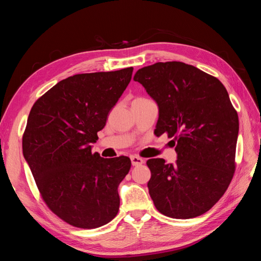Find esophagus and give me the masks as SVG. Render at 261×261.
I'll list each match as a JSON object with an SVG mask.
<instances>
[{
  "mask_svg": "<svg viewBox=\"0 0 261 261\" xmlns=\"http://www.w3.org/2000/svg\"><path fill=\"white\" fill-rule=\"evenodd\" d=\"M130 160H132V164L134 165V167H138V165H141L144 163V160L141 159L140 156H137V155L130 156Z\"/></svg>",
  "mask_w": 261,
  "mask_h": 261,
  "instance_id": "1",
  "label": "esophagus"
}]
</instances>
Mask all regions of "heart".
Wrapping results in <instances>:
<instances>
[{
  "mask_svg": "<svg viewBox=\"0 0 261 261\" xmlns=\"http://www.w3.org/2000/svg\"><path fill=\"white\" fill-rule=\"evenodd\" d=\"M145 98H138V99H136V100H144Z\"/></svg>",
  "mask_w": 261,
  "mask_h": 261,
  "instance_id": "heart-1",
  "label": "heart"
}]
</instances>
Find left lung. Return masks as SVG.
<instances>
[{"label":"left lung","instance_id":"left-lung-1","mask_svg":"<svg viewBox=\"0 0 261 261\" xmlns=\"http://www.w3.org/2000/svg\"><path fill=\"white\" fill-rule=\"evenodd\" d=\"M159 107L155 136L168 134L176 163L149 159V194L156 210L174 219L203 215L219 201L235 172L239 116L217 77L181 62H159L137 70Z\"/></svg>","mask_w":261,"mask_h":261}]
</instances>
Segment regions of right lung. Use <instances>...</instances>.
Returning <instances> with one entry per match:
<instances>
[{
  "label": "right lung",
  "mask_w": 261,
  "mask_h": 261,
  "mask_svg": "<svg viewBox=\"0 0 261 261\" xmlns=\"http://www.w3.org/2000/svg\"><path fill=\"white\" fill-rule=\"evenodd\" d=\"M133 69L70 76L30 110L23 156L46 206L73 226L96 228L118 212L117 187L130 170V159H105L91 151V144L128 86Z\"/></svg>",
  "instance_id": "1"
}]
</instances>
